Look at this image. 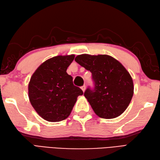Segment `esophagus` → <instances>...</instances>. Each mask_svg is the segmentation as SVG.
Here are the masks:
<instances>
[{
    "label": "esophagus",
    "mask_w": 160,
    "mask_h": 160,
    "mask_svg": "<svg viewBox=\"0 0 160 160\" xmlns=\"http://www.w3.org/2000/svg\"><path fill=\"white\" fill-rule=\"evenodd\" d=\"M81 89H82V90H83V92H84L85 91V89H86V87H85V85H83V86H81Z\"/></svg>",
    "instance_id": "obj_1"
}]
</instances>
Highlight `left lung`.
<instances>
[{
  "label": "left lung",
  "instance_id": "obj_1",
  "mask_svg": "<svg viewBox=\"0 0 160 160\" xmlns=\"http://www.w3.org/2000/svg\"><path fill=\"white\" fill-rule=\"evenodd\" d=\"M75 60L92 72L94 88L84 96L101 118L113 119L126 111L134 93L132 77L120 62L110 56L81 54Z\"/></svg>",
  "mask_w": 160,
  "mask_h": 160
}]
</instances>
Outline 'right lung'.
I'll return each mask as SVG.
<instances>
[{"mask_svg":"<svg viewBox=\"0 0 160 160\" xmlns=\"http://www.w3.org/2000/svg\"><path fill=\"white\" fill-rule=\"evenodd\" d=\"M75 55L58 56L46 60L35 71L28 84L32 106L42 119L57 122L71 114L77 97L83 91L74 85L67 72Z\"/></svg>","mask_w":160,"mask_h":160,"instance_id":"obj_1","label":"right lung"}]
</instances>
